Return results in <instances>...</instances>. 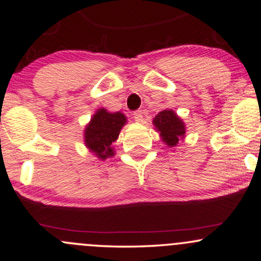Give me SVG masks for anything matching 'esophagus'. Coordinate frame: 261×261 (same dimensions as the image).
Returning a JSON list of instances; mask_svg holds the SVG:
<instances>
[{
	"mask_svg": "<svg viewBox=\"0 0 261 261\" xmlns=\"http://www.w3.org/2000/svg\"><path fill=\"white\" fill-rule=\"evenodd\" d=\"M133 117L135 121H138V122H140V121H142V113L141 110H137V112L133 113Z\"/></svg>",
	"mask_w": 261,
	"mask_h": 261,
	"instance_id": "obj_1",
	"label": "esophagus"
}]
</instances>
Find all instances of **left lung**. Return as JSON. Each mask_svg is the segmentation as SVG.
Returning a JSON list of instances; mask_svg holds the SVG:
<instances>
[{
  "label": "left lung",
  "instance_id": "1",
  "mask_svg": "<svg viewBox=\"0 0 261 261\" xmlns=\"http://www.w3.org/2000/svg\"><path fill=\"white\" fill-rule=\"evenodd\" d=\"M155 129L159 130L163 142L174 147L180 139L185 137V124L173 110L165 109L156 114L153 119Z\"/></svg>",
  "mask_w": 261,
  "mask_h": 261
}]
</instances>
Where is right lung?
<instances>
[{"label": "right lung", "instance_id": "obj_1", "mask_svg": "<svg viewBox=\"0 0 261 261\" xmlns=\"http://www.w3.org/2000/svg\"><path fill=\"white\" fill-rule=\"evenodd\" d=\"M126 122L127 119L122 113H110L105 108L98 109L85 127V146L101 160L110 158L115 154L112 144L119 138L121 128Z\"/></svg>", "mask_w": 261, "mask_h": 261}]
</instances>
